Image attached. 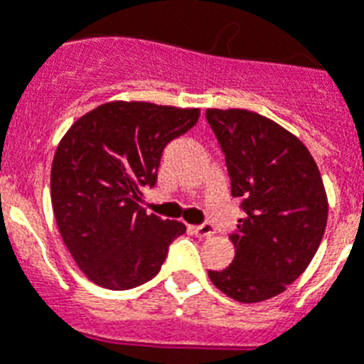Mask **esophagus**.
Here are the masks:
<instances>
[{
	"label": "esophagus",
	"instance_id": "obj_1",
	"mask_svg": "<svg viewBox=\"0 0 364 364\" xmlns=\"http://www.w3.org/2000/svg\"><path fill=\"white\" fill-rule=\"evenodd\" d=\"M191 232H193L195 236H199V238H208V236H212V234L215 232V229L210 223L193 225V227H191Z\"/></svg>",
	"mask_w": 364,
	"mask_h": 364
}]
</instances>
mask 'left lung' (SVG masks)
I'll return each instance as SVG.
<instances>
[{
    "label": "left lung",
    "instance_id": "8db88e82",
    "mask_svg": "<svg viewBox=\"0 0 364 364\" xmlns=\"http://www.w3.org/2000/svg\"><path fill=\"white\" fill-rule=\"evenodd\" d=\"M243 218L229 236L234 260L210 281L240 303L284 292L311 264L327 223V195L307 146L247 109H206Z\"/></svg>",
    "mask_w": 364,
    "mask_h": 364
}]
</instances>
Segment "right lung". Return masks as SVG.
<instances>
[{"mask_svg":"<svg viewBox=\"0 0 364 364\" xmlns=\"http://www.w3.org/2000/svg\"><path fill=\"white\" fill-rule=\"evenodd\" d=\"M200 111L149 102H107L80 117L57 145L52 208L63 242L87 279L128 290L160 272L178 221L146 214L143 189L158 180L161 152Z\"/></svg>","mask_w":364,"mask_h":364,"instance_id":"add662e5","label":"right lung"}]
</instances>
